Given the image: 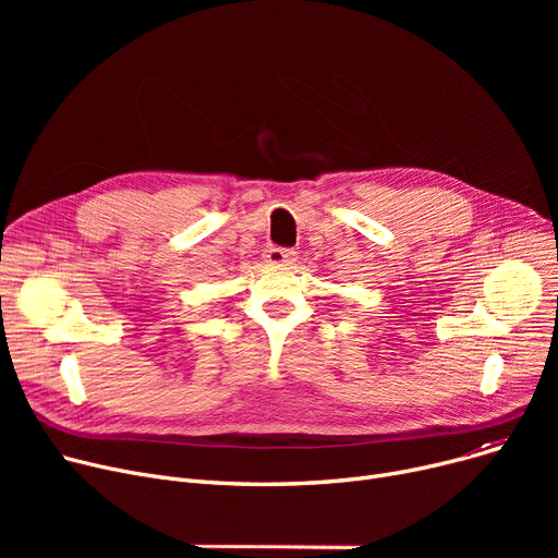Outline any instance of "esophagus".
Wrapping results in <instances>:
<instances>
[{"label":"esophagus","mask_w":558,"mask_h":558,"mask_svg":"<svg viewBox=\"0 0 558 558\" xmlns=\"http://www.w3.org/2000/svg\"><path fill=\"white\" fill-rule=\"evenodd\" d=\"M264 262L274 264V267H287V264H294L296 262V253L289 251V248L271 246V248L264 251Z\"/></svg>","instance_id":"obj_1"}]
</instances>
